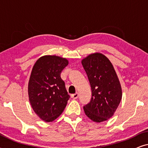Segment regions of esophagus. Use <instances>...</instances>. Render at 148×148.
Segmentation results:
<instances>
[{"instance_id": "obj_1", "label": "esophagus", "mask_w": 148, "mask_h": 148, "mask_svg": "<svg viewBox=\"0 0 148 148\" xmlns=\"http://www.w3.org/2000/svg\"><path fill=\"white\" fill-rule=\"evenodd\" d=\"M79 97V93H75V94L71 95V98L73 99H77Z\"/></svg>"}]
</instances>
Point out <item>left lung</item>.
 I'll use <instances>...</instances> for the list:
<instances>
[{
    "label": "left lung",
    "instance_id": "obj_1",
    "mask_svg": "<svg viewBox=\"0 0 148 148\" xmlns=\"http://www.w3.org/2000/svg\"><path fill=\"white\" fill-rule=\"evenodd\" d=\"M92 88L90 102L84 106L85 114L96 123L114 115L121 99L122 88L114 66L106 56L94 52L82 60Z\"/></svg>",
    "mask_w": 148,
    "mask_h": 148
}]
</instances>
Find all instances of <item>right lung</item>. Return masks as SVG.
<instances>
[{"mask_svg":"<svg viewBox=\"0 0 148 148\" xmlns=\"http://www.w3.org/2000/svg\"><path fill=\"white\" fill-rule=\"evenodd\" d=\"M65 58L44 55L34 63L28 82L31 106L40 119L52 122L64 110L69 98L60 73L68 65Z\"/></svg>","mask_w":148,"mask_h":148,"instance_id":"1","label":"right lung"}]
</instances>
